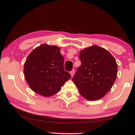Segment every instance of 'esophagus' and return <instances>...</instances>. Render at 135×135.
<instances>
[{
  "label": "esophagus",
  "instance_id": "1",
  "mask_svg": "<svg viewBox=\"0 0 135 135\" xmlns=\"http://www.w3.org/2000/svg\"><path fill=\"white\" fill-rule=\"evenodd\" d=\"M70 74H71V77H73V75H74V74H75V70H72L70 71Z\"/></svg>",
  "mask_w": 135,
  "mask_h": 135
}]
</instances>
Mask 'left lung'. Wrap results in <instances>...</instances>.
<instances>
[{"label":"left lung","mask_w":135,"mask_h":135,"mask_svg":"<svg viewBox=\"0 0 135 135\" xmlns=\"http://www.w3.org/2000/svg\"><path fill=\"white\" fill-rule=\"evenodd\" d=\"M81 65L72 78L80 94L86 99L102 98L112 87L117 64L107 50L98 46L86 48L80 52Z\"/></svg>","instance_id":"obj_1"}]
</instances>
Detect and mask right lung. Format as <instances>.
I'll return each mask as SVG.
<instances>
[{"mask_svg":"<svg viewBox=\"0 0 135 135\" xmlns=\"http://www.w3.org/2000/svg\"><path fill=\"white\" fill-rule=\"evenodd\" d=\"M64 58L60 48L42 44L28 55L24 75L31 89L43 96H51L60 90L71 75L64 70Z\"/></svg>","mask_w":135,"mask_h":135,"instance_id":"right-lung-1","label":"right lung"}]
</instances>
